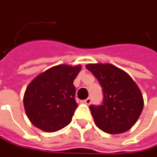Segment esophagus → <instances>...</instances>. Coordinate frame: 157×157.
I'll use <instances>...</instances> for the list:
<instances>
[{"label":"esophagus","mask_w":157,"mask_h":157,"mask_svg":"<svg viewBox=\"0 0 157 157\" xmlns=\"http://www.w3.org/2000/svg\"><path fill=\"white\" fill-rule=\"evenodd\" d=\"M83 103H85L86 105H90L91 103V98H88L85 100H83Z\"/></svg>","instance_id":"obj_1"}]
</instances>
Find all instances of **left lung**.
Instances as JSON below:
<instances>
[{
    "mask_svg": "<svg viewBox=\"0 0 157 157\" xmlns=\"http://www.w3.org/2000/svg\"><path fill=\"white\" fill-rule=\"evenodd\" d=\"M85 67L98 79L104 94L102 105L90 106L95 124L109 134L129 131L143 110L140 88L126 72L112 64L96 63Z\"/></svg>",
    "mask_w": 157,
    "mask_h": 157,
    "instance_id": "1",
    "label": "left lung"
}]
</instances>
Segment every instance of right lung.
I'll return each mask as SVG.
<instances>
[{
	"mask_svg": "<svg viewBox=\"0 0 157 157\" xmlns=\"http://www.w3.org/2000/svg\"><path fill=\"white\" fill-rule=\"evenodd\" d=\"M82 66L61 64L38 75L24 94V107L29 121L46 132L68 125L77 107L74 80Z\"/></svg>",
	"mask_w": 157,
	"mask_h": 157,
	"instance_id": "1",
	"label": "right lung"
}]
</instances>
